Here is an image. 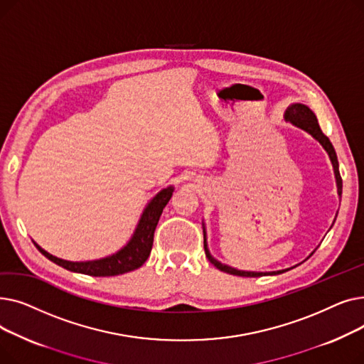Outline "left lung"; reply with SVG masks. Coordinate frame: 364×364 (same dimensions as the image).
<instances>
[{
  "instance_id": "8db88e82",
  "label": "left lung",
  "mask_w": 364,
  "mask_h": 364,
  "mask_svg": "<svg viewBox=\"0 0 364 364\" xmlns=\"http://www.w3.org/2000/svg\"><path fill=\"white\" fill-rule=\"evenodd\" d=\"M284 121L292 124L294 127L296 128H301L304 129L305 132H309L310 136L313 139H316L321 147L326 150V153L329 155V159L332 162V166H333V174H335V180H336V188H338V196L342 195V180H341V174H339V164H338V158H336V151L331 143V140L324 136V134L321 132L320 129V125L317 122V118L314 112L309 107L305 106L302 103H294L291 106H288V109L284 110ZM202 227H203V247H205V254H206V258L209 259V262L214 264L217 269L220 272H224V273H228V274H233V276H242V277H259V276H276V274H282L284 272H288L291 269H295L296 265L294 267H289V269H284V270H277V272H243V270H237V269H233V267L227 265V264H223L220 262L217 258H214L211 255V252H209V247H208V237H206V228H205V224L202 223ZM314 252V251H313ZM313 252L310 255H313Z\"/></svg>"
}]
</instances>
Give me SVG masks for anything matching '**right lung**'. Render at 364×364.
Here are the masks:
<instances>
[{
    "label": "right lung",
    "instance_id": "obj_1",
    "mask_svg": "<svg viewBox=\"0 0 364 364\" xmlns=\"http://www.w3.org/2000/svg\"><path fill=\"white\" fill-rule=\"evenodd\" d=\"M172 193H174V186H168L153 196L143 209L140 220L136 225V230L131 235L127 245H124L119 251L105 258L91 261H68L48 254L36 242L33 243L44 257L73 273L88 274L94 277H109L137 270L150 255L153 246V235H155L161 214L169 202Z\"/></svg>",
    "mask_w": 364,
    "mask_h": 364
}]
</instances>
